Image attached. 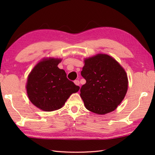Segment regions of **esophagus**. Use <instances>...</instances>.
<instances>
[{"label":"esophagus","instance_id":"34e87169","mask_svg":"<svg viewBox=\"0 0 155 155\" xmlns=\"http://www.w3.org/2000/svg\"><path fill=\"white\" fill-rule=\"evenodd\" d=\"M74 84L76 85H77V86H79V85H80V82H79V81H78V80H75L74 81Z\"/></svg>","mask_w":155,"mask_h":155}]
</instances>
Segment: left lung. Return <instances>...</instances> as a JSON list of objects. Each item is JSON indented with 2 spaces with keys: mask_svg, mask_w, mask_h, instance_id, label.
Returning a JSON list of instances; mask_svg holds the SVG:
<instances>
[{
  "mask_svg": "<svg viewBox=\"0 0 155 155\" xmlns=\"http://www.w3.org/2000/svg\"><path fill=\"white\" fill-rule=\"evenodd\" d=\"M81 75L86 83L81 88V97L87 109L94 113L113 111L126 95V72L110 56L98 54L85 59Z\"/></svg>",
  "mask_w": 155,
  "mask_h": 155,
  "instance_id": "1",
  "label": "left lung"
}]
</instances>
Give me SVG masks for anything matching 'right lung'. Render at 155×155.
Returning <instances> with one entry per match:
<instances>
[{
	"mask_svg": "<svg viewBox=\"0 0 155 155\" xmlns=\"http://www.w3.org/2000/svg\"><path fill=\"white\" fill-rule=\"evenodd\" d=\"M61 59L39 62L28 75L27 91L31 103L45 111L59 109L80 87L68 80L64 70L57 67Z\"/></svg>",
	"mask_w": 155,
	"mask_h": 155,
	"instance_id": "1",
	"label": "right lung"
}]
</instances>
